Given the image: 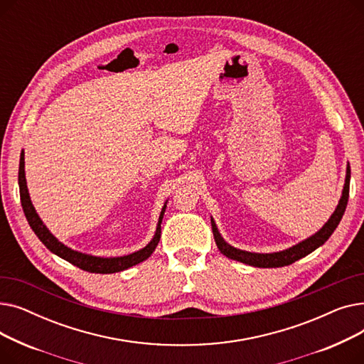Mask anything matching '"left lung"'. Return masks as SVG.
Returning a JSON list of instances; mask_svg holds the SVG:
<instances>
[{
	"instance_id": "8db88e82",
	"label": "left lung",
	"mask_w": 364,
	"mask_h": 364,
	"mask_svg": "<svg viewBox=\"0 0 364 364\" xmlns=\"http://www.w3.org/2000/svg\"><path fill=\"white\" fill-rule=\"evenodd\" d=\"M350 178H351V168H350V164H347V174H346V183H343V188H342V195H341V199H339V202L335 208L333 214L331 215V218L326 223H324V225L320 228L318 232H316L310 237L304 239L299 243L288 247V250H283V251H279V252L259 254V252H250V251L237 250V247L228 245L224 240V237L218 232V227H217L214 218L211 217L213 233H214V239H215V243L218 246L220 252L223 255H225L227 258L247 264V265H252V267H259V269H276V267L289 265V264L304 258L305 255L311 254L313 251H316L317 247H320L324 242H326L331 237V235L335 232V228L338 227L339 221L342 220V215H343V213H346V208H347V203H348Z\"/></svg>"
}]
</instances>
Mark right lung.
I'll return each mask as SVG.
<instances>
[{"label": "right lung", "instance_id": "right-lung-1", "mask_svg": "<svg viewBox=\"0 0 364 364\" xmlns=\"http://www.w3.org/2000/svg\"><path fill=\"white\" fill-rule=\"evenodd\" d=\"M18 188H21V200H22L23 213L26 215V220L33 230V233L38 236V239H40L47 246V250H50L54 255L63 258L65 261H68L76 267H80V269H82L85 272L100 273V274L124 272V270L129 269V267L147 259L153 254V251L156 250V246L161 240V223H162V218L165 214L168 200L162 206V211H161L158 225H156V232H155V235H153L151 240L144 247H141V250L132 252V254L122 255V257H95L91 254L75 251V250H72V247L62 243L48 230L47 225L40 218V215L36 214L35 208L32 205V200H31V196H29V192H28V186H26L25 151L23 150L21 153V164H18Z\"/></svg>", "mask_w": 364, "mask_h": 364}]
</instances>
